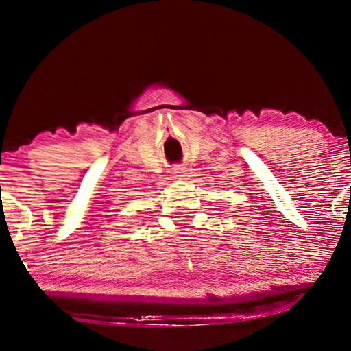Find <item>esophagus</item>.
Returning a JSON list of instances; mask_svg holds the SVG:
<instances>
[{"label":"esophagus","mask_w":351,"mask_h":351,"mask_svg":"<svg viewBox=\"0 0 351 351\" xmlns=\"http://www.w3.org/2000/svg\"><path fill=\"white\" fill-rule=\"evenodd\" d=\"M182 173H184V169H181V167H176V169L173 170V175H175V176H182Z\"/></svg>","instance_id":"obj_1"}]
</instances>
